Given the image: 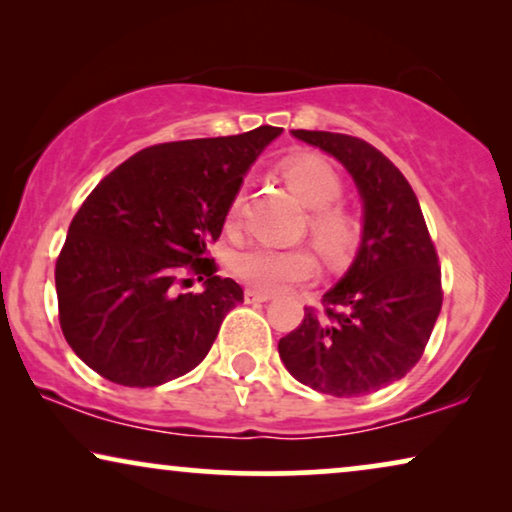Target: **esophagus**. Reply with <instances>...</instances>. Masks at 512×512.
<instances>
[{
  "label": "esophagus",
  "mask_w": 512,
  "mask_h": 512,
  "mask_svg": "<svg viewBox=\"0 0 512 512\" xmlns=\"http://www.w3.org/2000/svg\"><path fill=\"white\" fill-rule=\"evenodd\" d=\"M270 298H272L270 293H265V291H256V289L244 291V300H247V303H268Z\"/></svg>",
  "instance_id": "34e87169"
}]
</instances>
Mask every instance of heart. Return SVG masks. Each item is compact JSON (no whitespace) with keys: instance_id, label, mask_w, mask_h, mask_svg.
I'll list each match as a JSON object with an SVG mask.
<instances>
[{"instance_id":"obj_1","label":"heart","mask_w":512,"mask_h":512,"mask_svg":"<svg viewBox=\"0 0 512 512\" xmlns=\"http://www.w3.org/2000/svg\"><path fill=\"white\" fill-rule=\"evenodd\" d=\"M282 177L303 200V205L312 209L307 226L319 254L331 265L347 263L359 244L361 226L345 207L338 205L345 191L338 170L314 153H298L284 160ZM237 214H240V195L228 207L230 226L237 221ZM233 270L254 289L279 291L317 275V258L305 247L275 249L251 244L233 256Z\"/></svg>"}]
</instances>
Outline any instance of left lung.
<instances>
[{
  "label": "left lung",
  "mask_w": 512,
  "mask_h": 512,
  "mask_svg": "<svg viewBox=\"0 0 512 512\" xmlns=\"http://www.w3.org/2000/svg\"><path fill=\"white\" fill-rule=\"evenodd\" d=\"M291 135L352 174L363 235L352 268L324 293V314L305 307L300 326L279 340V356L298 382L321 394H373L422 359L443 305L436 247L408 179L373 144L324 130Z\"/></svg>",
  "instance_id": "obj_1"
}]
</instances>
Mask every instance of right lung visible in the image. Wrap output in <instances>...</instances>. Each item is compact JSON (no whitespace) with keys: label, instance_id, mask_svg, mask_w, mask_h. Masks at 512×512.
Returning a JSON list of instances; mask_svg holds the SVG:
<instances>
[{"label":"right lung","instance_id":"1","mask_svg":"<svg viewBox=\"0 0 512 512\" xmlns=\"http://www.w3.org/2000/svg\"><path fill=\"white\" fill-rule=\"evenodd\" d=\"M282 128L156 144L109 172L69 223L55 263L60 328L104 380L158 387L212 349L244 300L216 275L207 244L221 235L244 174ZM198 274L206 291L179 294Z\"/></svg>","mask_w":512,"mask_h":512}]
</instances>
